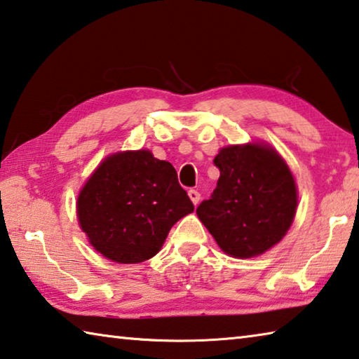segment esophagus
Listing matches in <instances>:
<instances>
[{"label":"esophagus","mask_w":359,"mask_h":359,"mask_svg":"<svg viewBox=\"0 0 359 359\" xmlns=\"http://www.w3.org/2000/svg\"><path fill=\"white\" fill-rule=\"evenodd\" d=\"M188 196H190L191 203H193L194 205L199 204V199H201V194H199L198 190H190V191H188Z\"/></svg>","instance_id":"34e87169"}]
</instances>
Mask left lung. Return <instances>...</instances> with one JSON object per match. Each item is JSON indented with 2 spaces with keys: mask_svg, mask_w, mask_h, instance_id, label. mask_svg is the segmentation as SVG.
<instances>
[{
  "mask_svg": "<svg viewBox=\"0 0 359 359\" xmlns=\"http://www.w3.org/2000/svg\"><path fill=\"white\" fill-rule=\"evenodd\" d=\"M220 179L196 214L218 247L234 258L269 250L287 234L296 214L293 174L271 145L223 147L214 158Z\"/></svg>",
  "mask_w": 359,
  "mask_h": 359,
  "instance_id": "left-lung-1",
  "label": "left lung"
}]
</instances>
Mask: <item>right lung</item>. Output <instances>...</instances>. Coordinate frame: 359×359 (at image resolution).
Wrapping results in <instances>:
<instances>
[{
	"label": "right lung",
	"mask_w": 359,
	"mask_h": 359,
	"mask_svg": "<svg viewBox=\"0 0 359 359\" xmlns=\"http://www.w3.org/2000/svg\"><path fill=\"white\" fill-rule=\"evenodd\" d=\"M193 210L174 166L150 150L109 155L77 198L79 224L88 242L121 264L155 257L174 223Z\"/></svg>",
	"instance_id": "1"
}]
</instances>
